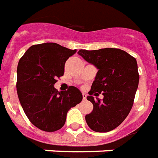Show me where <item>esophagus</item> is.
Segmentation results:
<instances>
[{
    "mask_svg": "<svg viewBox=\"0 0 158 158\" xmlns=\"http://www.w3.org/2000/svg\"><path fill=\"white\" fill-rule=\"evenodd\" d=\"M82 99H84V100L87 99V94H82Z\"/></svg>",
    "mask_w": 158,
    "mask_h": 158,
    "instance_id": "1",
    "label": "esophagus"
}]
</instances>
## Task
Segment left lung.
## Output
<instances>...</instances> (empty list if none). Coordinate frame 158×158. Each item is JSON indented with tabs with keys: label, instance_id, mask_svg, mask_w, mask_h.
Listing matches in <instances>:
<instances>
[{
	"label": "left lung",
	"instance_id": "left-lung-1",
	"mask_svg": "<svg viewBox=\"0 0 158 158\" xmlns=\"http://www.w3.org/2000/svg\"><path fill=\"white\" fill-rule=\"evenodd\" d=\"M78 54L99 70L87 97L94 109L86 115V122L95 132L113 130L125 120L134 104L139 80L137 61L123 50L110 48L81 49ZM101 92L103 101L91 96Z\"/></svg>",
	"mask_w": 158,
	"mask_h": 158
}]
</instances>
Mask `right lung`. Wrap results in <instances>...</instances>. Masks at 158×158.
Listing matches in <instances>:
<instances>
[{"label":"right lung","mask_w":158,"mask_h":158,"mask_svg":"<svg viewBox=\"0 0 158 158\" xmlns=\"http://www.w3.org/2000/svg\"><path fill=\"white\" fill-rule=\"evenodd\" d=\"M77 50L53 42L31 46L19 59L17 93L25 115L39 129L54 132L63 127L68 110L82 100L81 91L70 86L59 92L53 86L64 72V64Z\"/></svg>","instance_id":"add662e5"}]
</instances>
